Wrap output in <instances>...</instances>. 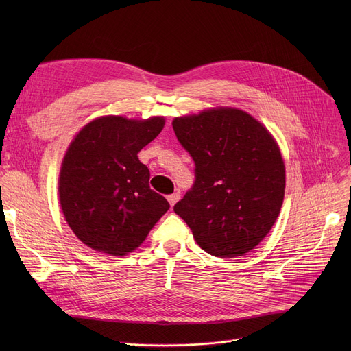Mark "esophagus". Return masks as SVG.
<instances>
[{
	"mask_svg": "<svg viewBox=\"0 0 351 351\" xmlns=\"http://www.w3.org/2000/svg\"><path fill=\"white\" fill-rule=\"evenodd\" d=\"M180 199V195H179V192H175V193H172V195H169L168 196V202L171 204V206H173L176 202Z\"/></svg>",
	"mask_w": 351,
	"mask_h": 351,
	"instance_id": "esophagus-1",
	"label": "esophagus"
}]
</instances>
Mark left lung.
<instances>
[{
    "mask_svg": "<svg viewBox=\"0 0 351 351\" xmlns=\"http://www.w3.org/2000/svg\"><path fill=\"white\" fill-rule=\"evenodd\" d=\"M172 126L195 162V182L175 213L206 253L243 256L280 213L286 175L278 143L261 122L232 108L175 118Z\"/></svg>",
    "mask_w": 351,
    "mask_h": 351,
    "instance_id": "left-lung-1",
    "label": "left lung"
}]
</instances>
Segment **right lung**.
<instances>
[{
    "label": "right lung",
    "mask_w": 351,
    "mask_h": 351,
    "mask_svg": "<svg viewBox=\"0 0 351 351\" xmlns=\"http://www.w3.org/2000/svg\"><path fill=\"white\" fill-rule=\"evenodd\" d=\"M163 125L160 117H102L71 142L60 173V202L69 228L84 245L125 256L168 212V200L149 188V169L138 159Z\"/></svg>",
    "instance_id": "obj_1"
}]
</instances>
